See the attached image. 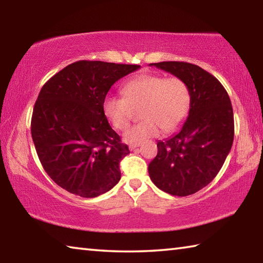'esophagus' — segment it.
<instances>
[{"instance_id": "34e87169", "label": "esophagus", "mask_w": 263, "mask_h": 263, "mask_svg": "<svg viewBox=\"0 0 263 263\" xmlns=\"http://www.w3.org/2000/svg\"><path fill=\"white\" fill-rule=\"evenodd\" d=\"M139 146H140V144H131L130 146H128V148L133 151V149H136L137 147H139Z\"/></svg>"}]
</instances>
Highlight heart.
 I'll return each instance as SVG.
<instances>
[{
    "label": "heart",
    "instance_id": "heart-1",
    "mask_svg": "<svg viewBox=\"0 0 263 263\" xmlns=\"http://www.w3.org/2000/svg\"><path fill=\"white\" fill-rule=\"evenodd\" d=\"M123 95H108L103 100V114L114 127L125 128L140 108L142 119L128 127L124 140L140 144L148 138L175 130L184 121L190 108V91L180 78H164L158 74H140L124 84Z\"/></svg>",
    "mask_w": 263,
    "mask_h": 263
}]
</instances>
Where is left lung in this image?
<instances>
[{
	"instance_id": "left-lung-1",
	"label": "left lung",
	"mask_w": 263,
	"mask_h": 263,
	"mask_svg": "<svg viewBox=\"0 0 263 263\" xmlns=\"http://www.w3.org/2000/svg\"><path fill=\"white\" fill-rule=\"evenodd\" d=\"M149 66L183 80L190 91L186 121L174 136L158 141V154L148 164L149 177L164 193L193 195L215 179L232 147L231 100L221 83L199 66L180 61Z\"/></svg>"
}]
</instances>
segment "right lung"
<instances>
[{
    "label": "right lung",
    "mask_w": 263,
    "mask_h": 263,
    "mask_svg": "<svg viewBox=\"0 0 263 263\" xmlns=\"http://www.w3.org/2000/svg\"><path fill=\"white\" fill-rule=\"evenodd\" d=\"M139 68L81 60L43 86L31 135L43 168L62 189L92 198L121 180L119 162L130 151L111 128L102 104L116 81Z\"/></svg>",
    "instance_id": "add662e5"
}]
</instances>
